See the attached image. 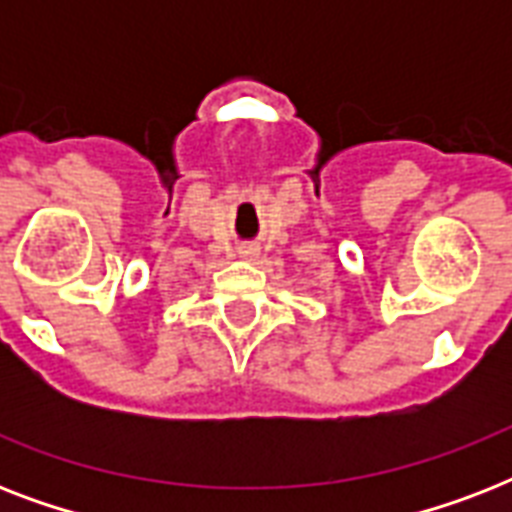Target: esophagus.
<instances>
[{"label":"esophagus","instance_id":"1","mask_svg":"<svg viewBox=\"0 0 512 512\" xmlns=\"http://www.w3.org/2000/svg\"><path fill=\"white\" fill-rule=\"evenodd\" d=\"M257 255L255 247H249V244H244V247H239V257L241 260H252V257Z\"/></svg>","mask_w":512,"mask_h":512}]
</instances>
